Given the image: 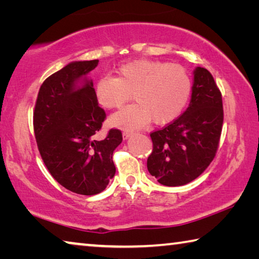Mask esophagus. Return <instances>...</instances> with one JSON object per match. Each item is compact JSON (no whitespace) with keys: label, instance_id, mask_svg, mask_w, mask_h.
Returning <instances> with one entry per match:
<instances>
[{"label":"esophagus","instance_id":"esophagus-1","mask_svg":"<svg viewBox=\"0 0 259 259\" xmlns=\"http://www.w3.org/2000/svg\"><path fill=\"white\" fill-rule=\"evenodd\" d=\"M133 135H134V133H133V131H130V130H124L123 133H122V136H123V139H128Z\"/></svg>","mask_w":259,"mask_h":259}]
</instances>
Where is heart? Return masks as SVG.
I'll use <instances>...</instances> for the list:
<instances>
[{
	"label": "heart",
	"instance_id": "obj_1",
	"mask_svg": "<svg viewBox=\"0 0 259 259\" xmlns=\"http://www.w3.org/2000/svg\"><path fill=\"white\" fill-rule=\"evenodd\" d=\"M116 76L99 78L95 97L106 109L121 108L133 95L136 104L111 117L120 128H139L150 123L166 124L186 107L192 91L190 74L181 65L138 59L117 67Z\"/></svg>",
	"mask_w": 259,
	"mask_h": 259
}]
</instances>
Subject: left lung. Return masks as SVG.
Instances as JSON below:
<instances>
[{
	"instance_id": "1",
	"label": "left lung",
	"mask_w": 259,
	"mask_h": 259,
	"mask_svg": "<svg viewBox=\"0 0 259 259\" xmlns=\"http://www.w3.org/2000/svg\"><path fill=\"white\" fill-rule=\"evenodd\" d=\"M222 93L208 69L196 67L190 106L164 128L151 133L153 151L147 169L165 186H182L211 163L221 139Z\"/></svg>"
}]
</instances>
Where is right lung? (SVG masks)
<instances>
[{
    "instance_id": "right-lung-1",
    "label": "right lung",
    "mask_w": 259,
    "mask_h": 259,
    "mask_svg": "<svg viewBox=\"0 0 259 259\" xmlns=\"http://www.w3.org/2000/svg\"><path fill=\"white\" fill-rule=\"evenodd\" d=\"M98 61H73L46 78L33 113L35 139L48 170L61 186L81 195L106 188L115 175L113 152L122 142L119 129H111L104 139L96 138L106 113L85 75ZM81 78L85 84L78 88Z\"/></svg>"
}]
</instances>
